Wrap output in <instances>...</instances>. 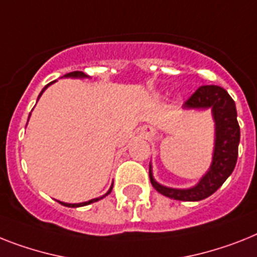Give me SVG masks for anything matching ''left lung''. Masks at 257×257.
Returning a JSON list of instances; mask_svg holds the SVG:
<instances>
[{
    "label": "left lung",
    "instance_id": "obj_1",
    "mask_svg": "<svg viewBox=\"0 0 257 257\" xmlns=\"http://www.w3.org/2000/svg\"><path fill=\"white\" fill-rule=\"evenodd\" d=\"M184 107H211L215 120V147L209 172L198 185L190 189H172L155 181L150 169V180L163 196L179 201H201L211 196L232 173L238 160L240 127L236 119V106L227 90L218 85H202L184 102Z\"/></svg>",
    "mask_w": 257,
    "mask_h": 257
}]
</instances>
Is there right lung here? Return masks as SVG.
<instances>
[{"instance_id": "right-lung-1", "label": "right lung", "mask_w": 257, "mask_h": 257, "mask_svg": "<svg viewBox=\"0 0 257 257\" xmlns=\"http://www.w3.org/2000/svg\"><path fill=\"white\" fill-rule=\"evenodd\" d=\"M65 77H86V75H84V73H82V72L75 71V72H69V73H67V75H65ZM52 82H55V81H52ZM52 82H50V84H47V85L44 86L43 90H42V92H40L39 97H40V95H42V93H43L44 90H46V89H47V86H48V85H51V84H52ZM111 189H113V186H111V188H110L109 192L106 193L105 196H107V194H110V192H111ZM105 196L99 197V198H94V200H90V201H88V202H82V203H64V202H60V203H61V205H64V206H68V207L85 206V205H89V203L97 202V201H99V200H101V198H103V197H105Z\"/></svg>"}]
</instances>
